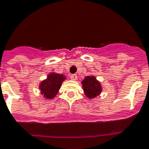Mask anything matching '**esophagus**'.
<instances>
[{
	"mask_svg": "<svg viewBox=\"0 0 149 149\" xmlns=\"http://www.w3.org/2000/svg\"><path fill=\"white\" fill-rule=\"evenodd\" d=\"M70 79L72 80H77V74H72L70 76Z\"/></svg>",
	"mask_w": 149,
	"mask_h": 149,
	"instance_id": "esophagus-1",
	"label": "esophagus"
}]
</instances>
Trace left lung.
Returning a JSON list of instances; mask_svg holds the SVG:
<instances>
[{
  "instance_id": "8db88e82",
  "label": "left lung",
  "mask_w": 149,
  "mask_h": 149,
  "mask_svg": "<svg viewBox=\"0 0 149 149\" xmlns=\"http://www.w3.org/2000/svg\"><path fill=\"white\" fill-rule=\"evenodd\" d=\"M82 88L86 96L88 98H94L102 92V86L93 76H87L82 82Z\"/></svg>"
}]
</instances>
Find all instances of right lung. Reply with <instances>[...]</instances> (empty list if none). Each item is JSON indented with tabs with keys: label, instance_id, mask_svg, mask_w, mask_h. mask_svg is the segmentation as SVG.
<instances>
[{
	"label": "right lung",
	"instance_id": "1",
	"mask_svg": "<svg viewBox=\"0 0 149 149\" xmlns=\"http://www.w3.org/2000/svg\"><path fill=\"white\" fill-rule=\"evenodd\" d=\"M66 77L63 74L52 72L47 77V79L42 81L39 84L41 93L47 99H52L56 96L62 82L65 80Z\"/></svg>",
	"mask_w": 149,
	"mask_h": 149
}]
</instances>
